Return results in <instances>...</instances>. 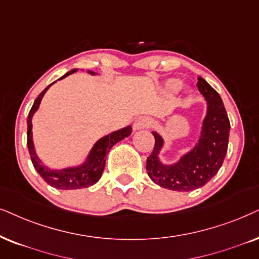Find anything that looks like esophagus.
Here are the masks:
<instances>
[{
  "label": "esophagus",
  "instance_id": "esophagus-1",
  "mask_svg": "<svg viewBox=\"0 0 259 259\" xmlns=\"http://www.w3.org/2000/svg\"><path fill=\"white\" fill-rule=\"evenodd\" d=\"M152 119L149 118V117H146V116H142V117H139L135 122H134V130H141V129H145V127H149L152 125Z\"/></svg>",
  "mask_w": 259,
  "mask_h": 259
}]
</instances>
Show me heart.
I'll return each instance as SVG.
<instances>
[{"instance_id":"b5f03b06","label":"heart","mask_w":259,"mask_h":259,"mask_svg":"<svg viewBox=\"0 0 259 259\" xmlns=\"http://www.w3.org/2000/svg\"><path fill=\"white\" fill-rule=\"evenodd\" d=\"M166 88L172 93H176L182 88V81L181 80H177V78H171L166 82Z\"/></svg>"}]
</instances>
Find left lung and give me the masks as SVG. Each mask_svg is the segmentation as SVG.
<instances>
[{
    "mask_svg": "<svg viewBox=\"0 0 259 259\" xmlns=\"http://www.w3.org/2000/svg\"><path fill=\"white\" fill-rule=\"evenodd\" d=\"M197 87L204 97L207 110L197 142L191 149L175 162H162L160 153L165 140L159 133L152 132L155 146L147 159V172L155 184L173 191H191L202 188L217 175L227 154L231 124L220 94L202 77H198Z\"/></svg>",
    "mask_w": 259,
    "mask_h": 259,
    "instance_id": "1",
    "label": "left lung"
}]
</instances>
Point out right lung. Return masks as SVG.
Returning <instances> with one entry per match:
<instances>
[{"label": "right lung", "mask_w": 259, "mask_h": 259, "mask_svg": "<svg viewBox=\"0 0 259 259\" xmlns=\"http://www.w3.org/2000/svg\"><path fill=\"white\" fill-rule=\"evenodd\" d=\"M78 69H71L68 71L67 74H64L63 76L58 78L67 77L68 75H71L76 73ZM88 74L91 75H98V73H94L92 70H87ZM56 82V81H55ZM55 82L45 88L44 91L39 94L37 99L34 100L33 106H32L31 111H29L28 117H27V147L29 155H31L32 163H33L35 171H37L42 179L48 183L49 185H51L52 188L60 189V190H76V189H82L88 188V186L94 185L101 178L104 168H105V162H106V154L109 153V150L112 147L118 143L119 141L125 139L132 134L133 127L132 125H127L123 129L116 130L111 134H107L106 136L101 137L94 143V146L92 147L90 153L87 154L86 159L82 162L78 163L75 166H69V167L64 168H58L54 169L45 166L39 156L35 153L34 143H33V135H32V118H33L34 113L37 112L40 105L42 97L47 93V91L50 88Z\"/></svg>", "instance_id": "1"}]
</instances>
